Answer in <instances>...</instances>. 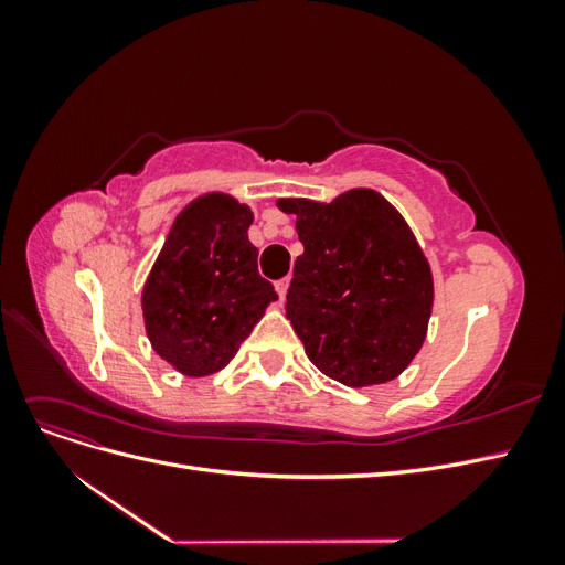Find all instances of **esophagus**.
Returning a JSON list of instances; mask_svg holds the SVG:
<instances>
[{"label":"esophagus","instance_id":"1","mask_svg":"<svg viewBox=\"0 0 565 565\" xmlns=\"http://www.w3.org/2000/svg\"><path fill=\"white\" fill-rule=\"evenodd\" d=\"M287 287H289V280H287V278H282V280H278V282H276V292H278L280 301H282V299H285V295H287Z\"/></svg>","mask_w":565,"mask_h":565}]
</instances>
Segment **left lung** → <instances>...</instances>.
<instances>
[{"label":"left lung","instance_id":"left-lung-1","mask_svg":"<svg viewBox=\"0 0 565 565\" xmlns=\"http://www.w3.org/2000/svg\"><path fill=\"white\" fill-rule=\"evenodd\" d=\"M278 207L297 214L303 245L285 311L309 361L347 386L398 377L424 344L434 303L431 268L403 216L367 188Z\"/></svg>","mask_w":565,"mask_h":565}]
</instances>
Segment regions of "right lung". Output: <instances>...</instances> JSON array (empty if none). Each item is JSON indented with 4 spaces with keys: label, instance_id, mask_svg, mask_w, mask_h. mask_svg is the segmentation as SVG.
<instances>
[{
    "label": "right lung",
    "instance_id": "1",
    "mask_svg": "<svg viewBox=\"0 0 565 565\" xmlns=\"http://www.w3.org/2000/svg\"><path fill=\"white\" fill-rule=\"evenodd\" d=\"M247 204L204 195L179 214L143 287L150 344L183 374L224 370L278 299L247 241Z\"/></svg>",
    "mask_w": 565,
    "mask_h": 565
}]
</instances>
